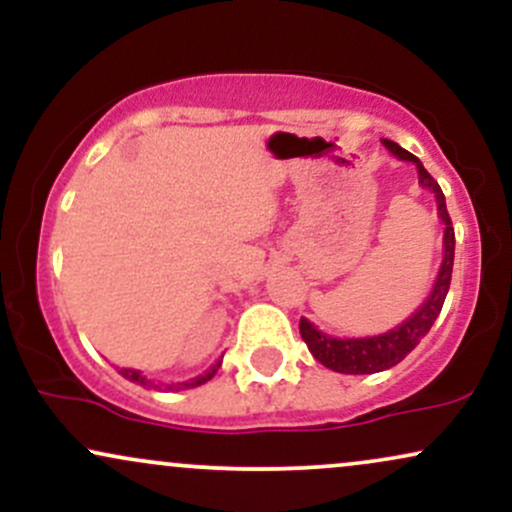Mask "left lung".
Segmentation results:
<instances>
[{
  "instance_id": "obj_1",
  "label": "left lung",
  "mask_w": 512,
  "mask_h": 512,
  "mask_svg": "<svg viewBox=\"0 0 512 512\" xmlns=\"http://www.w3.org/2000/svg\"><path fill=\"white\" fill-rule=\"evenodd\" d=\"M383 144L390 149V154H395L399 161H411L419 170V182L421 187L431 190L436 195L438 202V216L443 221L445 233H443V262H440V272L436 284H433L431 296L421 303V308L414 315L407 317L402 325H397L395 330L385 334H375V337H361V339H339L330 337V334L320 332L310 320L301 317V337L308 344L310 354L325 368L337 370V373L346 375H368V373H380L397 366L404 356L414 349L421 339L426 337L428 330L433 327L436 317L443 308L445 296H448L450 279H452V262H455V228H452L448 207H445V195L440 190L436 180L428 175V170L421 166V161L409 151H404L402 146L383 139Z\"/></svg>"
}]
</instances>
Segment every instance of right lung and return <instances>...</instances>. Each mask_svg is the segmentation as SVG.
I'll return each mask as SVG.
<instances>
[{"label":"right lung","instance_id":"add662e5","mask_svg":"<svg viewBox=\"0 0 512 512\" xmlns=\"http://www.w3.org/2000/svg\"><path fill=\"white\" fill-rule=\"evenodd\" d=\"M221 368V361H216L214 366H211L207 373H202V375H197V378H192V380H187V383H175V385H168V390H187V387H197V385H204L207 383V380H211L216 375V370ZM120 375L122 378H127L129 383H137V385H144V387H149V385H154L151 383V380H146L144 375H142V370H134V368H120ZM154 387H158V385H154Z\"/></svg>","mask_w":512,"mask_h":512}]
</instances>
